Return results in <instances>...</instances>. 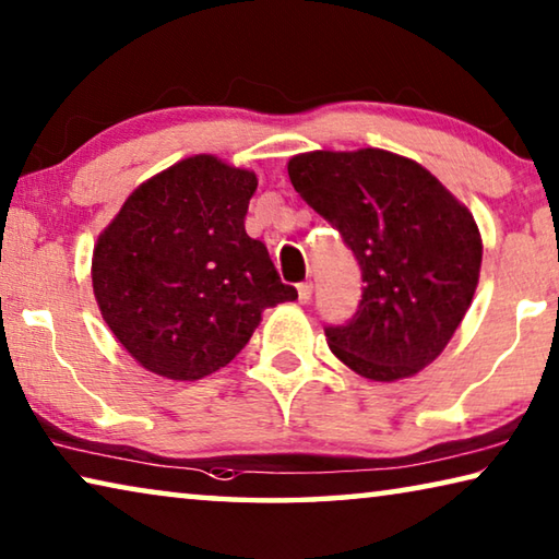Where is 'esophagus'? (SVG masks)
<instances>
[{"instance_id": "obj_1", "label": "esophagus", "mask_w": 559, "mask_h": 559, "mask_svg": "<svg viewBox=\"0 0 559 559\" xmlns=\"http://www.w3.org/2000/svg\"><path fill=\"white\" fill-rule=\"evenodd\" d=\"M297 295H299V302L307 305L309 299H312V285H309V282H302V285H297Z\"/></svg>"}]
</instances>
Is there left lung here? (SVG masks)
<instances>
[{
  "instance_id": "1",
  "label": "left lung",
  "mask_w": 559,
  "mask_h": 559,
  "mask_svg": "<svg viewBox=\"0 0 559 559\" xmlns=\"http://www.w3.org/2000/svg\"><path fill=\"white\" fill-rule=\"evenodd\" d=\"M287 171L362 270L357 312L324 328L330 349L367 380L417 374L448 347L477 289L472 212L423 165L384 150L297 154Z\"/></svg>"
}]
</instances>
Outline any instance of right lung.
Segmentation results:
<instances>
[{
  "instance_id": "right-lung-1",
  "label": "right lung",
  "mask_w": 559,
  "mask_h": 559,
  "mask_svg": "<svg viewBox=\"0 0 559 559\" xmlns=\"http://www.w3.org/2000/svg\"><path fill=\"white\" fill-rule=\"evenodd\" d=\"M250 169L194 154L127 197L92 257L102 317L167 380H202L239 355L267 307L297 299L245 231Z\"/></svg>"
}]
</instances>
